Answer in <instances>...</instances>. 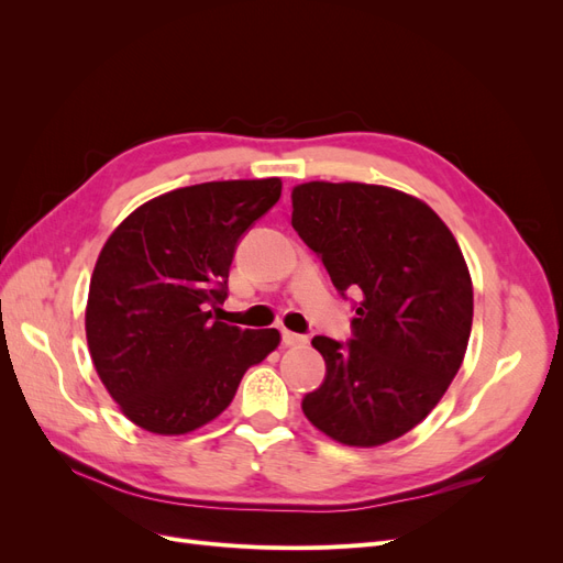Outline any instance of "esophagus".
Wrapping results in <instances>:
<instances>
[{
    "instance_id": "esophagus-1",
    "label": "esophagus",
    "mask_w": 563,
    "mask_h": 563,
    "mask_svg": "<svg viewBox=\"0 0 563 563\" xmlns=\"http://www.w3.org/2000/svg\"><path fill=\"white\" fill-rule=\"evenodd\" d=\"M282 343H284L286 347H298V345L308 343V338L298 335V333H291V331H282Z\"/></svg>"
}]
</instances>
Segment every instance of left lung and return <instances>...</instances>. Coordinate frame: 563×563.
I'll return each mask as SVG.
<instances>
[{"label": "left lung", "mask_w": 563, "mask_h": 563, "mask_svg": "<svg viewBox=\"0 0 563 563\" xmlns=\"http://www.w3.org/2000/svg\"><path fill=\"white\" fill-rule=\"evenodd\" d=\"M291 225L340 294L362 296L354 340L317 335L327 362L302 413L338 444L395 441L444 397L472 331V277L453 232L395 187L310 180L291 192Z\"/></svg>", "instance_id": "1"}]
</instances>
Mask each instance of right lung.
<instances>
[{
    "label": "right lung",
    "instance_id": "1",
    "mask_svg": "<svg viewBox=\"0 0 563 563\" xmlns=\"http://www.w3.org/2000/svg\"><path fill=\"white\" fill-rule=\"evenodd\" d=\"M282 195L279 178L213 180L145 201L100 251L87 300V343L100 383L133 424L164 437L211 422L279 331L230 327L234 246Z\"/></svg>",
    "mask_w": 563,
    "mask_h": 563
}]
</instances>
